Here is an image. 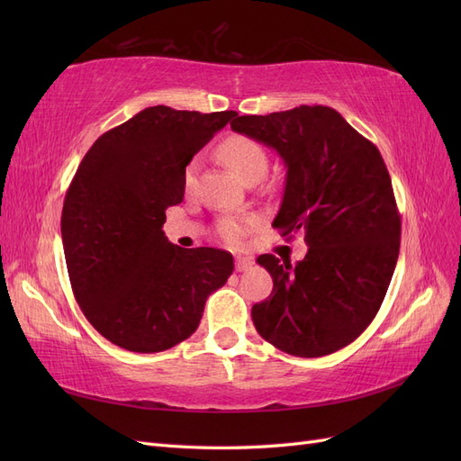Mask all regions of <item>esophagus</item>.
I'll list each match as a JSON object with an SVG mask.
<instances>
[{"mask_svg": "<svg viewBox=\"0 0 461 461\" xmlns=\"http://www.w3.org/2000/svg\"><path fill=\"white\" fill-rule=\"evenodd\" d=\"M252 263H254L252 258H246V256H236V258H234V267H236V271H246Z\"/></svg>", "mask_w": 461, "mask_h": 461, "instance_id": "1", "label": "esophagus"}]
</instances>
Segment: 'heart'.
I'll return each instance as SVG.
<instances>
[{"mask_svg":"<svg viewBox=\"0 0 461 461\" xmlns=\"http://www.w3.org/2000/svg\"><path fill=\"white\" fill-rule=\"evenodd\" d=\"M219 158L225 161L230 169L239 175L240 180L244 183H252V180H261L267 173V151L263 149V146L254 140V138L244 136V134H230L227 136L217 146ZM194 178H196V163L190 161L185 169L183 180H185V188H192ZM256 227V219L254 217H222L217 225V232L222 240L230 246H239L246 232H249Z\"/></svg>","mask_w":461,"mask_h":461,"instance_id":"heart-1","label":"heart"}]
</instances>
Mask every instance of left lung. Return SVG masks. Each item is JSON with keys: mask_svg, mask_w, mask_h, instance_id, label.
<instances>
[{"mask_svg": "<svg viewBox=\"0 0 461 461\" xmlns=\"http://www.w3.org/2000/svg\"><path fill=\"white\" fill-rule=\"evenodd\" d=\"M230 129L281 156L286 185L273 227L310 246L296 265L258 258L273 292L252 308L254 325L292 356L337 352L369 327L398 261L402 225L381 151L325 105L236 115Z\"/></svg>", "mask_w": 461, "mask_h": 461, "instance_id": "left-lung-1", "label": "left lung"}]
</instances>
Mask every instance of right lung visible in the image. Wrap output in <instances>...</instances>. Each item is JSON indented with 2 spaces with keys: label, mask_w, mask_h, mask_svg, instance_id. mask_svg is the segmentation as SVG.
Instances as JSON below:
<instances>
[{
  "label": "right lung",
  "mask_w": 461,
  "mask_h": 461,
  "mask_svg": "<svg viewBox=\"0 0 461 461\" xmlns=\"http://www.w3.org/2000/svg\"><path fill=\"white\" fill-rule=\"evenodd\" d=\"M236 111L146 107L102 134L67 190L61 239L90 325L129 352H163L198 329L207 296L232 275L217 248L185 249L163 232L185 198V169Z\"/></svg>",
  "instance_id": "add662e5"
}]
</instances>
